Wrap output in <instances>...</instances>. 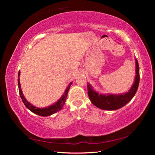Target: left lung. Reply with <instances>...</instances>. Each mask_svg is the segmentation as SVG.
<instances>
[{
	"label": "left lung",
	"instance_id": "left-lung-1",
	"mask_svg": "<svg viewBox=\"0 0 155 155\" xmlns=\"http://www.w3.org/2000/svg\"><path fill=\"white\" fill-rule=\"evenodd\" d=\"M135 78L132 87L128 92L122 94H102L94 90L90 83L87 84L88 96L93 104L103 110H116L126 105L135 95L140 83V68L137 60L135 59Z\"/></svg>",
	"mask_w": 155,
	"mask_h": 155
}]
</instances>
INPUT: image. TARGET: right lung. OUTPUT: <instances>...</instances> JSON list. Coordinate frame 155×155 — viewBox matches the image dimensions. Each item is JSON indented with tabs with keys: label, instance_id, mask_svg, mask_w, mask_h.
Listing matches in <instances>:
<instances>
[{
	"label": "right lung",
	"instance_id": "right-lung-1",
	"mask_svg": "<svg viewBox=\"0 0 155 155\" xmlns=\"http://www.w3.org/2000/svg\"><path fill=\"white\" fill-rule=\"evenodd\" d=\"M20 72L19 71V72H18V89H19L20 98L22 99L23 103L25 104V105L27 107V108L29 109L31 111H32L33 113H34V114H35L37 115H40V116H48V115L55 114V113L60 111V110L63 108V107H64V104L65 103V100H66L68 93L70 87V85H71L72 83V82L68 85L66 90H65L64 91V94H63V96L59 99V101H57V103L52 104V105L49 106L48 107H45V108H39V107H36L35 106L32 105V104H31L30 103H28V102L25 98L20 87Z\"/></svg>",
	"mask_w": 155,
	"mask_h": 155
}]
</instances>
